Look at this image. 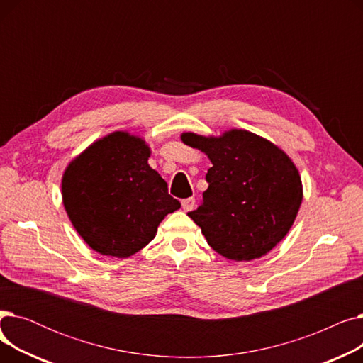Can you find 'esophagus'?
I'll return each mask as SVG.
<instances>
[{"label": "esophagus", "instance_id": "1", "mask_svg": "<svg viewBox=\"0 0 363 363\" xmlns=\"http://www.w3.org/2000/svg\"><path fill=\"white\" fill-rule=\"evenodd\" d=\"M196 206V199L194 197H189V199H185L182 200V208L185 212H191L193 208Z\"/></svg>", "mask_w": 363, "mask_h": 363}]
</instances>
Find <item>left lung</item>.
Masks as SVG:
<instances>
[{"instance_id": "1", "label": "left lung", "mask_w": 363, "mask_h": 363, "mask_svg": "<svg viewBox=\"0 0 363 363\" xmlns=\"http://www.w3.org/2000/svg\"><path fill=\"white\" fill-rule=\"evenodd\" d=\"M206 152L208 188L197 211L188 212L220 256L250 262L287 235L303 200L298 170L285 152L253 132L231 129L220 137L181 135Z\"/></svg>"}]
</instances>
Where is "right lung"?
<instances>
[{
    "instance_id": "right-lung-1",
    "label": "right lung",
    "mask_w": 363,
    "mask_h": 363,
    "mask_svg": "<svg viewBox=\"0 0 363 363\" xmlns=\"http://www.w3.org/2000/svg\"><path fill=\"white\" fill-rule=\"evenodd\" d=\"M150 148L128 132H113L73 159L62 179L67 216L100 255L125 259L140 252L181 203L148 164Z\"/></svg>"
}]
</instances>
